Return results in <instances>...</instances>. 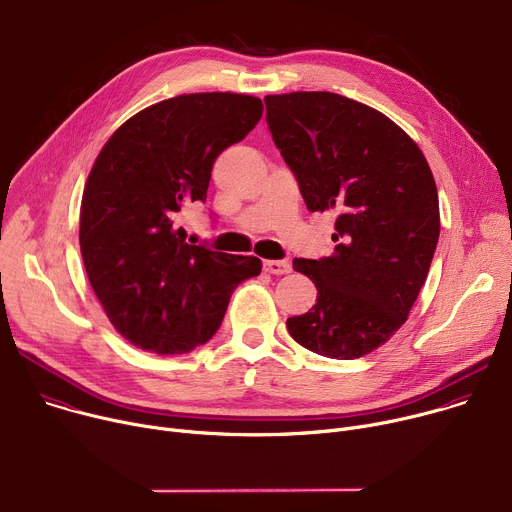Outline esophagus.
Returning <instances> with one entry per match:
<instances>
[{
	"label": "esophagus",
	"mask_w": 512,
	"mask_h": 512,
	"mask_svg": "<svg viewBox=\"0 0 512 512\" xmlns=\"http://www.w3.org/2000/svg\"><path fill=\"white\" fill-rule=\"evenodd\" d=\"M263 269L267 273H273V275H284V273H290L292 271V265L290 261L286 259H273V261H265L263 263Z\"/></svg>",
	"instance_id": "obj_1"
}]
</instances>
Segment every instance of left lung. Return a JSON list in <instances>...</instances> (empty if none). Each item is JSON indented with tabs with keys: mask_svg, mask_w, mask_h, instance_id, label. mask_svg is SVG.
<instances>
[{
	"mask_svg": "<svg viewBox=\"0 0 512 512\" xmlns=\"http://www.w3.org/2000/svg\"><path fill=\"white\" fill-rule=\"evenodd\" d=\"M267 126L310 212L337 214L335 253L294 259L318 296L286 327L331 359L384 345L406 322L439 241V196L412 138L382 112L331 91L265 96Z\"/></svg>",
	"mask_w": 512,
	"mask_h": 512,
	"instance_id": "obj_1",
	"label": "left lung"
}]
</instances>
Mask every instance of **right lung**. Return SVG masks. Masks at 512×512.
Listing matches in <instances>:
<instances>
[{"label":"right lung","mask_w":512,"mask_h":512,"mask_svg":"<svg viewBox=\"0 0 512 512\" xmlns=\"http://www.w3.org/2000/svg\"><path fill=\"white\" fill-rule=\"evenodd\" d=\"M259 98L177 96L126 120L87 177L79 245L114 329L134 347L181 355L208 343L230 294L261 259L185 243L181 208L206 202L216 157L255 128Z\"/></svg>","instance_id":"right-lung-1"}]
</instances>
